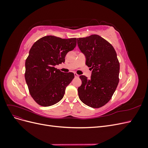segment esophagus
Returning a JSON list of instances; mask_svg holds the SVG:
<instances>
[{
    "instance_id": "esophagus-1",
    "label": "esophagus",
    "mask_w": 148,
    "mask_h": 148,
    "mask_svg": "<svg viewBox=\"0 0 148 148\" xmlns=\"http://www.w3.org/2000/svg\"><path fill=\"white\" fill-rule=\"evenodd\" d=\"M74 75H75V77L76 78H78V77H79V75H78L77 73H74Z\"/></svg>"
}]
</instances>
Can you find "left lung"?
<instances>
[{
    "mask_svg": "<svg viewBox=\"0 0 148 148\" xmlns=\"http://www.w3.org/2000/svg\"><path fill=\"white\" fill-rule=\"evenodd\" d=\"M79 50L86 57V65L92 70L90 79L81 75L78 88L79 99L92 108L106 104L119 82L120 64L114 48L97 34L77 39Z\"/></svg>",
    "mask_w": 148,
    "mask_h": 148,
    "instance_id": "1",
    "label": "left lung"
}]
</instances>
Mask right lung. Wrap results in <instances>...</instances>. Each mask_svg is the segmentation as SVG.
<instances>
[{"instance_id":"obj_1","label":"right lung","mask_w":148,"mask_h":148,"mask_svg":"<svg viewBox=\"0 0 148 148\" xmlns=\"http://www.w3.org/2000/svg\"><path fill=\"white\" fill-rule=\"evenodd\" d=\"M76 46L77 38L46 36L31 47L25 62V77L31 97L39 105L51 106L63 98L66 87L75 76L55 66L65 62L66 53Z\"/></svg>"}]
</instances>
